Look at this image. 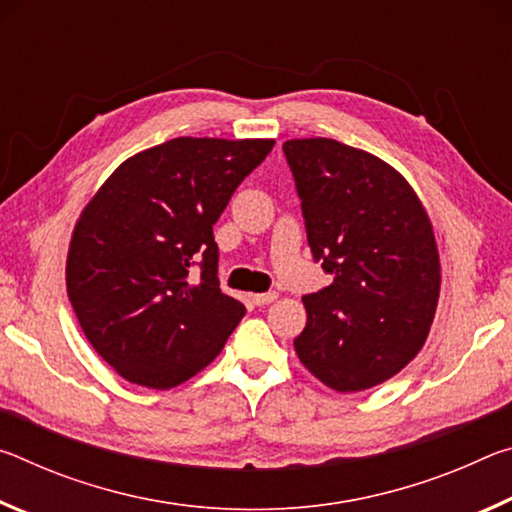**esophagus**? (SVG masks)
<instances>
[{"mask_svg": "<svg viewBox=\"0 0 512 512\" xmlns=\"http://www.w3.org/2000/svg\"><path fill=\"white\" fill-rule=\"evenodd\" d=\"M277 300V293L275 291H268V293H255L253 302L257 307H264V305H271V302Z\"/></svg>", "mask_w": 512, "mask_h": 512, "instance_id": "34e87169", "label": "esophagus"}]
</instances>
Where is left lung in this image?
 Instances as JSON below:
<instances>
[{
  "label": "left lung",
  "instance_id": "8db88e82",
  "mask_svg": "<svg viewBox=\"0 0 512 512\" xmlns=\"http://www.w3.org/2000/svg\"><path fill=\"white\" fill-rule=\"evenodd\" d=\"M316 262L334 275L302 298V366L339 393L397 375L422 350L440 296L427 210L400 171L329 137L282 144Z\"/></svg>",
  "mask_w": 512,
  "mask_h": 512
}]
</instances>
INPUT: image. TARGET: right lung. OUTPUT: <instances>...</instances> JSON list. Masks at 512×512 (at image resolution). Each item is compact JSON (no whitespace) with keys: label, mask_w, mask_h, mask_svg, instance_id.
Listing matches in <instances>:
<instances>
[{"label":"right lung","mask_w":512,"mask_h":512,"mask_svg":"<svg viewBox=\"0 0 512 512\" xmlns=\"http://www.w3.org/2000/svg\"><path fill=\"white\" fill-rule=\"evenodd\" d=\"M275 140L176 137L110 173L76 219L65 282L85 339L137 386L167 391L216 359L246 307L219 289L212 225ZM202 266L192 283L188 268Z\"/></svg>","instance_id":"right-lung-1"}]
</instances>
